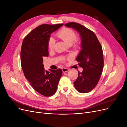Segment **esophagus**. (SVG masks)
Segmentation results:
<instances>
[{
  "instance_id": "1",
  "label": "esophagus",
  "mask_w": 127,
  "mask_h": 127,
  "mask_svg": "<svg viewBox=\"0 0 127 127\" xmlns=\"http://www.w3.org/2000/svg\"><path fill=\"white\" fill-rule=\"evenodd\" d=\"M69 69L67 68H62V71L63 72H67L68 71H69Z\"/></svg>"
}]
</instances>
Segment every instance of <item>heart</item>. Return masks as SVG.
Listing matches in <instances>:
<instances>
[{
    "label": "heart",
    "instance_id": "obj_1",
    "mask_svg": "<svg viewBox=\"0 0 127 127\" xmlns=\"http://www.w3.org/2000/svg\"><path fill=\"white\" fill-rule=\"evenodd\" d=\"M57 35L58 37L64 42L67 45H71L76 39V34L75 32L72 30L64 28L61 29L57 33ZM55 43V40L53 37H51L49 38L48 47L50 50L53 49Z\"/></svg>",
    "mask_w": 127,
    "mask_h": 127
}]
</instances>
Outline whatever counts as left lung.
<instances>
[{"label":"left lung","instance_id":"8db88e82","mask_svg":"<svg viewBox=\"0 0 127 127\" xmlns=\"http://www.w3.org/2000/svg\"><path fill=\"white\" fill-rule=\"evenodd\" d=\"M64 26L75 29L80 36L82 50L76 60L83 70L78 71L74 84L79 93H88L96 86L102 74L104 66L102 46L95 33L81 24L71 22Z\"/></svg>","mask_w":127,"mask_h":127}]
</instances>
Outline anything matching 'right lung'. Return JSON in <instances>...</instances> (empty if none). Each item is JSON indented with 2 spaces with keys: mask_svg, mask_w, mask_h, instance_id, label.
Returning <instances> with one entry per match:
<instances>
[{
  "mask_svg": "<svg viewBox=\"0 0 127 127\" xmlns=\"http://www.w3.org/2000/svg\"><path fill=\"white\" fill-rule=\"evenodd\" d=\"M63 25H41L27 35L22 43L21 61L24 76L34 89L45 96L55 94L63 74L61 69L45 70L43 63V57L49 56L50 35Z\"/></svg>",
  "mask_w": 127,
  "mask_h": 127,
  "instance_id": "right-lung-1",
  "label": "right lung"
}]
</instances>
